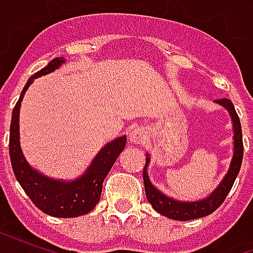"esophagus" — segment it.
Instances as JSON below:
<instances>
[{"instance_id": "esophagus-1", "label": "esophagus", "mask_w": 253, "mask_h": 253, "mask_svg": "<svg viewBox=\"0 0 253 253\" xmlns=\"http://www.w3.org/2000/svg\"><path fill=\"white\" fill-rule=\"evenodd\" d=\"M130 142L135 143V145H141L146 141V131L143 127H134L131 131H130Z\"/></svg>"}]
</instances>
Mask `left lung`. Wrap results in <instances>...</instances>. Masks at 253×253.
Here are the masks:
<instances>
[{
	"label": "left lung",
	"mask_w": 253,
	"mask_h": 253,
	"mask_svg": "<svg viewBox=\"0 0 253 253\" xmlns=\"http://www.w3.org/2000/svg\"><path fill=\"white\" fill-rule=\"evenodd\" d=\"M215 104L221 105L228 111L229 116L232 119V127H233V156L229 164V169L226 175L223 176L221 183L218 184L212 192H210L206 198L199 201H177L170 198L169 195L160 191L157 187L150 181L148 175V167L150 163V154L146 153V165L143 169V184H145V192L149 203L153 209L161 215L168 217L176 221H190L195 218H202L210 215L212 211H215L221 203L225 201V198L229 194V191L233 186L236 177L239 175L243 161V134H241V125L237 116V112L234 110V105L229 99H221L214 101Z\"/></svg>",
	"instance_id": "1"
}]
</instances>
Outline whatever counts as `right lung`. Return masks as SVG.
<instances>
[{"label":"right lung","instance_id":"right-lung-1","mask_svg":"<svg viewBox=\"0 0 253 253\" xmlns=\"http://www.w3.org/2000/svg\"><path fill=\"white\" fill-rule=\"evenodd\" d=\"M66 63L65 58H54L46 67L35 73L27 81L21 90L19 101L12 112L10 122V137H9V154L14 176L23 187L25 194L30 196L38 209L48 215L58 218H73L88 214L97 205L101 195L103 181L105 176L115 164L116 159L126 146V135H122L111 142L105 143L90 161L83 175L72 180H59L43 175L42 172L31 167L24 157L20 145V107L27 89L35 78L55 72Z\"/></svg>","mask_w":253,"mask_h":253}]
</instances>
